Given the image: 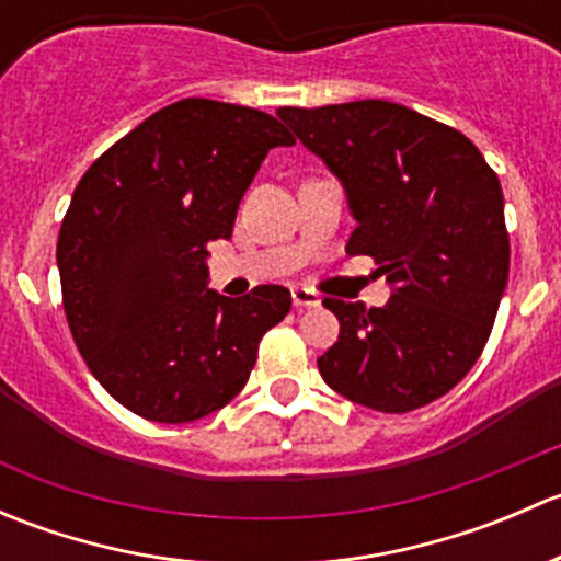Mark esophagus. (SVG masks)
I'll use <instances>...</instances> for the list:
<instances>
[{"instance_id": "obj_1", "label": "esophagus", "mask_w": 561, "mask_h": 561, "mask_svg": "<svg viewBox=\"0 0 561 561\" xmlns=\"http://www.w3.org/2000/svg\"><path fill=\"white\" fill-rule=\"evenodd\" d=\"M293 307L314 309V307H320V298H317V293L307 290V287H293Z\"/></svg>"}]
</instances>
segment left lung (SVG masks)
I'll list each match as a JSON object with an SVG mask.
<instances>
[{"instance_id":"1","label":"left lung","mask_w":561,"mask_h":561,"mask_svg":"<svg viewBox=\"0 0 561 561\" xmlns=\"http://www.w3.org/2000/svg\"><path fill=\"white\" fill-rule=\"evenodd\" d=\"M276 116L347 192V254L393 287L386 307L325 298L339 342L322 380L377 412H410L467 377L489 342L511 271L496 173L458 129L388 100L279 107Z\"/></svg>"}]
</instances>
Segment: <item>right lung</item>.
<instances>
[{"label": "right lung", "instance_id": "right-lung-1", "mask_svg": "<svg viewBox=\"0 0 561 561\" xmlns=\"http://www.w3.org/2000/svg\"><path fill=\"white\" fill-rule=\"evenodd\" d=\"M274 116L186 98L151 113L92 162L61 219L56 263L70 333L118 404L157 423L211 415L247 386L257 344L290 290H208V244L268 149L293 146Z\"/></svg>", "mask_w": 561, "mask_h": 561}]
</instances>
